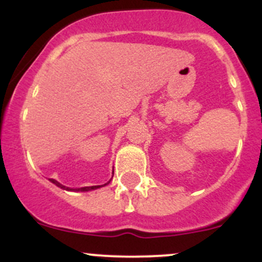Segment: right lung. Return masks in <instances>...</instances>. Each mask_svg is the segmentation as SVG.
Masks as SVG:
<instances>
[{"instance_id":"obj_1","label":"right lung","mask_w":262,"mask_h":262,"mask_svg":"<svg viewBox=\"0 0 262 262\" xmlns=\"http://www.w3.org/2000/svg\"><path fill=\"white\" fill-rule=\"evenodd\" d=\"M50 181H52L54 185H56L58 186V187H60V188H64V189H70V191H81V192H85V191H91V189H96V188H98V187H101V186H90V187H81V188H69V187H65V186H62L61 183H59L58 181H56V180H54V179H50ZM108 183L110 182H107V183H104V185H102V186H106V185H108Z\"/></svg>"}]
</instances>
